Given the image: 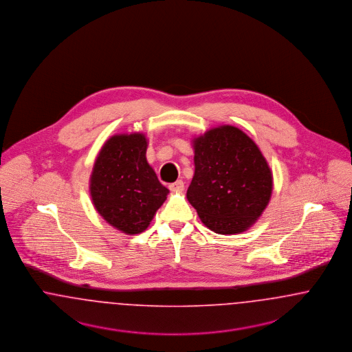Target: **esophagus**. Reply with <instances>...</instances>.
Returning <instances> with one entry per match:
<instances>
[{"instance_id":"esophagus-1","label":"esophagus","mask_w":352,"mask_h":352,"mask_svg":"<svg viewBox=\"0 0 352 352\" xmlns=\"http://www.w3.org/2000/svg\"><path fill=\"white\" fill-rule=\"evenodd\" d=\"M169 190L172 192H183L184 190V183L182 180H177L175 183L169 184Z\"/></svg>"}]
</instances>
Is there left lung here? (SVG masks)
<instances>
[{"instance_id":"8db88e82","label":"left lung","mask_w":352,"mask_h":352,"mask_svg":"<svg viewBox=\"0 0 352 352\" xmlns=\"http://www.w3.org/2000/svg\"><path fill=\"white\" fill-rule=\"evenodd\" d=\"M195 176L186 199L202 223L217 234H239L267 208L272 170L255 142L223 124L193 139Z\"/></svg>"}]
</instances>
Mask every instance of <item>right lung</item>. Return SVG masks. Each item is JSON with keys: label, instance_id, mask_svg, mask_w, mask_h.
Masks as SVG:
<instances>
[{"label": "right lung", "instance_id": "right-lung-1", "mask_svg": "<svg viewBox=\"0 0 352 352\" xmlns=\"http://www.w3.org/2000/svg\"><path fill=\"white\" fill-rule=\"evenodd\" d=\"M147 138L142 133L109 138L94 162L91 197L109 225L129 235L148 228L168 189L147 163Z\"/></svg>", "mask_w": 352, "mask_h": 352}]
</instances>
